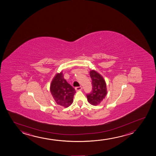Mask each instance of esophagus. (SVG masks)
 Here are the masks:
<instances>
[{"mask_svg": "<svg viewBox=\"0 0 156 156\" xmlns=\"http://www.w3.org/2000/svg\"><path fill=\"white\" fill-rule=\"evenodd\" d=\"M82 87L81 86H79V87H76L75 88V89L76 90H82Z\"/></svg>", "mask_w": 156, "mask_h": 156, "instance_id": "obj_1", "label": "esophagus"}]
</instances>
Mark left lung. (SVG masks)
Instances as JSON below:
<instances>
[{
	"instance_id": "1",
	"label": "left lung",
	"mask_w": 156,
	"mask_h": 156,
	"mask_svg": "<svg viewBox=\"0 0 156 156\" xmlns=\"http://www.w3.org/2000/svg\"><path fill=\"white\" fill-rule=\"evenodd\" d=\"M90 76L92 80V90L86 96L90 104L96 105L105 97L107 93L106 83L103 77L95 71H90Z\"/></svg>"
}]
</instances>
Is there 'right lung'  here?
<instances>
[{"label":"right lung","mask_w":156,"mask_h":156,"mask_svg":"<svg viewBox=\"0 0 156 156\" xmlns=\"http://www.w3.org/2000/svg\"><path fill=\"white\" fill-rule=\"evenodd\" d=\"M51 92L58 105L64 107L70 106L73 102L75 88L67 83L62 72L56 74L51 81Z\"/></svg>","instance_id":"add662e5"}]
</instances>
